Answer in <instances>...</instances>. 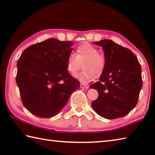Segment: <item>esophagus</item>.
<instances>
[{
    "label": "esophagus",
    "instance_id": "34e87169",
    "mask_svg": "<svg viewBox=\"0 0 155 155\" xmlns=\"http://www.w3.org/2000/svg\"><path fill=\"white\" fill-rule=\"evenodd\" d=\"M80 87H81V88H83V89H87V88L89 87V86H87V85L81 84H80Z\"/></svg>",
    "mask_w": 155,
    "mask_h": 155
}]
</instances>
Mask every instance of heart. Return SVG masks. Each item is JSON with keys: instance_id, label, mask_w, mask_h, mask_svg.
Segmentation results:
<instances>
[{"instance_id": "obj_1", "label": "heart", "mask_w": 155, "mask_h": 155, "mask_svg": "<svg viewBox=\"0 0 155 155\" xmlns=\"http://www.w3.org/2000/svg\"><path fill=\"white\" fill-rule=\"evenodd\" d=\"M83 63L84 70L75 78L86 83L103 74L106 66V58L104 53L98 52L96 47L90 43H84L77 47L74 53L69 55L66 64L68 71L74 76Z\"/></svg>"}]
</instances>
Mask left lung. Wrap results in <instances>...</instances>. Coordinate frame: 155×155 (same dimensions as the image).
<instances>
[{"mask_svg": "<svg viewBox=\"0 0 155 155\" xmlns=\"http://www.w3.org/2000/svg\"><path fill=\"white\" fill-rule=\"evenodd\" d=\"M93 43L102 47L106 66L99 81L90 86L98 91V97L91 102V106L104 118L122 117L138 102L143 86L139 61L130 49L112 40L104 39Z\"/></svg>", "mask_w": 155, "mask_h": 155, "instance_id": "1", "label": "left lung"}]
</instances>
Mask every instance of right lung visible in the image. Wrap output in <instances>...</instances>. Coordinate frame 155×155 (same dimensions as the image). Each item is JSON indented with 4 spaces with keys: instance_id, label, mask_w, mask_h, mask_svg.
I'll use <instances>...</instances> for the list:
<instances>
[{
    "instance_id": "add662e5",
    "label": "right lung",
    "mask_w": 155,
    "mask_h": 155,
    "mask_svg": "<svg viewBox=\"0 0 155 155\" xmlns=\"http://www.w3.org/2000/svg\"><path fill=\"white\" fill-rule=\"evenodd\" d=\"M71 41L51 38L24 50L17 61L16 81L24 106L33 115L51 118L61 111L80 81L68 73Z\"/></svg>"
}]
</instances>
